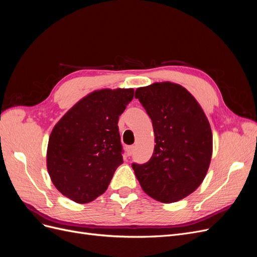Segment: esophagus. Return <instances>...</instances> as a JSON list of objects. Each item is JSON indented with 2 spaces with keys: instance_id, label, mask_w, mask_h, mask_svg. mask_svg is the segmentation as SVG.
<instances>
[{
  "instance_id": "esophagus-1",
  "label": "esophagus",
  "mask_w": 257,
  "mask_h": 257,
  "mask_svg": "<svg viewBox=\"0 0 257 257\" xmlns=\"http://www.w3.org/2000/svg\"><path fill=\"white\" fill-rule=\"evenodd\" d=\"M134 150H135V147L134 146H130V147L126 148V154L128 155V157H131V155L133 154Z\"/></svg>"
}]
</instances>
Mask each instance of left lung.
Returning a JSON list of instances; mask_svg holds the SVG:
<instances>
[{
  "instance_id": "8db88e82",
  "label": "left lung",
  "mask_w": 257,
  "mask_h": 257,
  "mask_svg": "<svg viewBox=\"0 0 257 257\" xmlns=\"http://www.w3.org/2000/svg\"><path fill=\"white\" fill-rule=\"evenodd\" d=\"M135 97L152 121L154 151L134 164L144 192L164 204L189 196L204 181L212 157V132L197 100L182 85L164 81L138 88Z\"/></svg>"
}]
</instances>
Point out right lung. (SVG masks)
Instances as JSON below:
<instances>
[{
  "label": "right lung",
  "mask_w": 257,
  "mask_h": 257,
  "mask_svg": "<svg viewBox=\"0 0 257 257\" xmlns=\"http://www.w3.org/2000/svg\"><path fill=\"white\" fill-rule=\"evenodd\" d=\"M134 89H102L82 97L54 125L47 147V169L57 190L78 204L107 190L123 163L119 115Z\"/></svg>",
  "instance_id": "right-lung-1"
}]
</instances>
